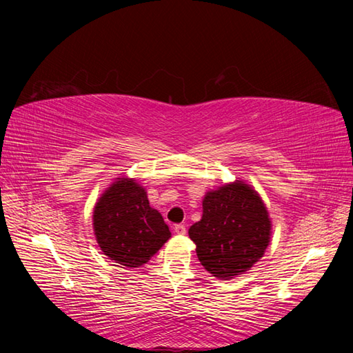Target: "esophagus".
Instances as JSON below:
<instances>
[{"mask_svg":"<svg viewBox=\"0 0 353 353\" xmlns=\"http://www.w3.org/2000/svg\"><path fill=\"white\" fill-rule=\"evenodd\" d=\"M174 232H176L177 235H185V234H186L185 224H176V226H174Z\"/></svg>","mask_w":353,"mask_h":353,"instance_id":"obj_1","label":"esophagus"}]
</instances>
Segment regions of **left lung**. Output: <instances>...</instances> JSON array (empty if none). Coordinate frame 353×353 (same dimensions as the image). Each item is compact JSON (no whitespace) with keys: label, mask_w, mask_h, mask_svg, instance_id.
Returning <instances> with one entry per match:
<instances>
[{"label":"left lung","mask_w":353,"mask_h":353,"mask_svg":"<svg viewBox=\"0 0 353 353\" xmlns=\"http://www.w3.org/2000/svg\"><path fill=\"white\" fill-rule=\"evenodd\" d=\"M201 205V220L188 230L201 265L221 281L249 272L272 238V220L258 191L235 181L208 191Z\"/></svg>","instance_id":"8db88e82"}]
</instances>
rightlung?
Here are the masks:
<instances>
[{
  "mask_svg": "<svg viewBox=\"0 0 353 353\" xmlns=\"http://www.w3.org/2000/svg\"><path fill=\"white\" fill-rule=\"evenodd\" d=\"M92 226L101 252L127 268L147 264L171 238L144 186L127 176L117 177L97 200Z\"/></svg>",
  "mask_w": 353,
  "mask_h": 353,
  "instance_id": "obj_1",
  "label": "right lung"
}]
</instances>
